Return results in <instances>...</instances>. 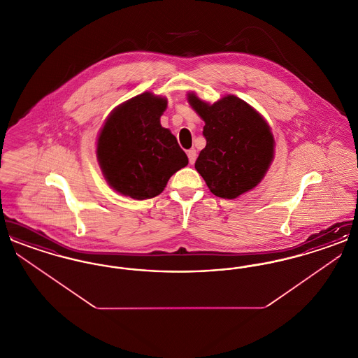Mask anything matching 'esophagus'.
Returning a JSON list of instances; mask_svg holds the SVG:
<instances>
[{
    "label": "esophagus",
    "instance_id": "esophagus-1",
    "mask_svg": "<svg viewBox=\"0 0 358 358\" xmlns=\"http://www.w3.org/2000/svg\"><path fill=\"white\" fill-rule=\"evenodd\" d=\"M196 157H197V153H196V150H194V149L187 150V158H189V162H190V164H194Z\"/></svg>",
    "mask_w": 358,
    "mask_h": 358
}]
</instances>
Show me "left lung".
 Wrapping results in <instances>:
<instances>
[{"instance_id":"left-lung-1","label":"left lung","mask_w":358,"mask_h":358,"mask_svg":"<svg viewBox=\"0 0 358 358\" xmlns=\"http://www.w3.org/2000/svg\"><path fill=\"white\" fill-rule=\"evenodd\" d=\"M194 111L204 120L206 146L194 168L209 190L222 199H236L255 187L273 158V138L259 113L234 95L208 104L187 95Z\"/></svg>"}]
</instances>
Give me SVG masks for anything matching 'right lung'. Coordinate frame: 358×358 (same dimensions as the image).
I'll return each mask as SVG.
<instances>
[{
	"label": "right lung",
	"mask_w": 358,
	"mask_h": 358,
	"mask_svg": "<svg viewBox=\"0 0 358 358\" xmlns=\"http://www.w3.org/2000/svg\"><path fill=\"white\" fill-rule=\"evenodd\" d=\"M166 104V99L143 92L117 107L103 126L98 161L107 182L124 196L155 197L187 165L176 136L159 123Z\"/></svg>",
	"instance_id": "obj_1"
}]
</instances>
